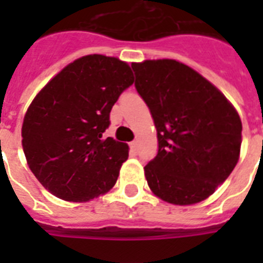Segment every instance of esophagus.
<instances>
[{
  "instance_id": "obj_1",
  "label": "esophagus",
  "mask_w": 263,
  "mask_h": 263,
  "mask_svg": "<svg viewBox=\"0 0 263 263\" xmlns=\"http://www.w3.org/2000/svg\"><path fill=\"white\" fill-rule=\"evenodd\" d=\"M129 147H131V150L134 153H138V148H139V146H138V142H136V140L131 142V143H129Z\"/></svg>"
}]
</instances>
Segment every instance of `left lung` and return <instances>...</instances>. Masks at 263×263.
Segmentation results:
<instances>
[{
  "label": "left lung",
  "mask_w": 263,
  "mask_h": 263,
  "mask_svg": "<svg viewBox=\"0 0 263 263\" xmlns=\"http://www.w3.org/2000/svg\"><path fill=\"white\" fill-rule=\"evenodd\" d=\"M132 69L157 128L158 153L144 166L148 187L168 203L202 202L239 161L236 109L216 86L176 60H146Z\"/></svg>",
  "instance_id": "8db88e82"
}]
</instances>
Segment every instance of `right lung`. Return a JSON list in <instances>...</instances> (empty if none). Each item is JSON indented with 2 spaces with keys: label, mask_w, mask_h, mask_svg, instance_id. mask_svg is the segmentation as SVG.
<instances>
[{
  "label": "right lung",
  "mask_w": 263,
  "mask_h": 263,
  "mask_svg": "<svg viewBox=\"0 0 263 263\" xmlns=\"http://www.w3.org/2000/svg\"><path fill=\"white\" fill-rule=\"evenodd\" d=\"M134 83L127 63L84 55L59 72L27 109L22 144L31 172L60 199L87 202L117 181L128 144L103 132L109 115Z\"/></svg>",
  "instance_id": "obj_1"
}]
</instances>
